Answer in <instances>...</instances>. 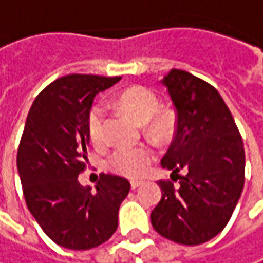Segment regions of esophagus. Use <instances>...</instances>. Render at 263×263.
I'll use <instances>...</instances> for the list:
<instances>
[{"instance_id":"34e87169","label":"esophagus","mask_w":263,"mask_h":263,"mask_svg":"<svg viewBox=\"0 0 263 263\" xmlns=\"http://www.w3.org/2000/svg\"><path fill=\"white\" fill-rule=\"evenodd\" d=\"M130 185H132V189H133V190H136V189H139L141 185H143V181H132V182H130Z\"/></svg>"}]
</instances>
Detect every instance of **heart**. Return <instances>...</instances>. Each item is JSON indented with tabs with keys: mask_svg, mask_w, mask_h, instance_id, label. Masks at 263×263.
Listing matches in <instances>:
<instances>
[{
	"mask_svg": "<svg viewBox=\"0 0 263 263\" xmlns=\"http://www.w3.org/2000/svg\"><path fill=\"white\" fill-rule=\"evenodd\" d=\"M117 106L132 115L136 121L141 124L148 122V130L154 136H161L166 133L169 127V118L166 114H157L159 110V97L148 88L143 86H132L121 91L117 99ZM104 122H106V106L103 103H96L88 112L86 117V132L89 139L100 145L106 139L104 132ZM153 160L151 149L145 146H120L117 148L110 159V167L125 177H141L149 167V163Z\"/></svg>",
	"mask_w": 263,
	"mask_h": 263,
	"instance_id": "b5f03b06",
	"label": "heart"
}]
</instances>
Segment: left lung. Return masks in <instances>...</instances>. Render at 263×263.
Returning a JSON list of instances; mask_svg holds the SVG:
<instances>
[{
  "instance_id": "left-lung-1",
  "label": "left lung",
  "mask_w": 263,
  "mask_h": 263,
  "mask_svg": "<svg viewBox=\"0 0 263 263\" xmlns=\"http://www.w3.org/2000/svg\"><path fill=\"white\" fill-rule=\"evenodd\" d=\"M177 110L175 138L161 166L179 184L159 181L161 199L151 213L161 236L197 246L218 235L244 187L246 154L229 107L216 88L189 71L172 68L161 81ZM177 181V180H174Z\"/></svg>"
}]
</instances>
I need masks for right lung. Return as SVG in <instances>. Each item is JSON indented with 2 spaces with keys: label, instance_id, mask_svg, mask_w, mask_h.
<instances>
[{
  "label": "right lung",
  "instance_id": "obj_1",
  "mask_svg": "<svg viewBox=\"0 0 263 263\" xmlns=\"http://www.w3.org/2000/svg\"><path fill=\"white\" fill-rule=\"evenodd\" d=\"M121 78L68 74L35 97L17 148V172L29 213L45 234L70 250H89L118 228L130 182L100 175L96 192L79 184L86 166V117L94 97Z\"/></svg>",
  "mask_w": 263,
  "mask_h": 263
}]
</instances>
